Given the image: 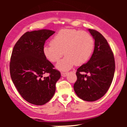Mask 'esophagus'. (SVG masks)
I'll return each instance as SVG.
<instances>
[{
    "mask_svg": "<svg viewBox=\"0 0 127 127\" xmlns=\"http://www.w3.org/2000/svg\"><path fill=\"white\" fill-rule=\"evenodd\" d=\"M61 75H62V76L63 77H65L67 75H68L67 73H64V72H62V73H61Z\"/></svg>",
    "mask_w": 127,
    "mask_h": 127,
    "instance_id": "esophagus-1",
    "label": "esophagus"
}]
</instances>
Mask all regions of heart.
<instances>
[{"mask_svg": "<svg viewBox=\"0 0 127 127\" xmlns=\"http://www.w3.org/2000/svg\"><path fill=\"white\" fill-rule=\"evenodd\" d=\"M94 47V39L87 32L75 29H63L53 37L51 43L45 45L43 52L49 62H57V69L67 71L75 64L82 65L88 60Z\"/></svg>", "mask_w": 127, "mask_h": 127, "instance_id": "b5f03b06", "label": "heart"}]
</instances>
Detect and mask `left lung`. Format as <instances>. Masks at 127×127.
I'll use <instances>...</instances> for the list:
<instances>
[{
  "mask_svg": "<svg viewBox=\"0 0 127 127\" xmlns=\"http://www.w3.org/2000/svg\"><path fill=\"white\" fill-rule=\"evenodd\" d=\"M88 30L95 40L94 52L90 60L77 69V81L73 88L80 98L94 101L109 90L114 76L115 63L106 39L95 30Z\"/></svg>",
  "mask_w": 127,
  "mask_h": 127,
  "instance_id": "1",
  "label": "left lung"
}]
</instances>
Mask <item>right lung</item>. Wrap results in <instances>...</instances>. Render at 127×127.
Returning a JSON list of instances; mask_svg holds the SVG:
<instances>
[{
  "label": "right lung",
  "instance_id": "obj_1",
  "mask_svg": "<svg viewBox=\"0 0 127 127\" xmlns=\"http://www.w3.org/2000/svg\"><path fill=\"white\" fill-rule=\"evenodd\" d=\"M54 33L47 29L26 32L16 43L11 55L12 82L21 97L34 105H43L52 98L61 77L43 52L45 41ZM45 73L49 76L43 77Z\"/></svg>",
  "mask_w": 127,
  "mask_h": 127
}]
</instances>
